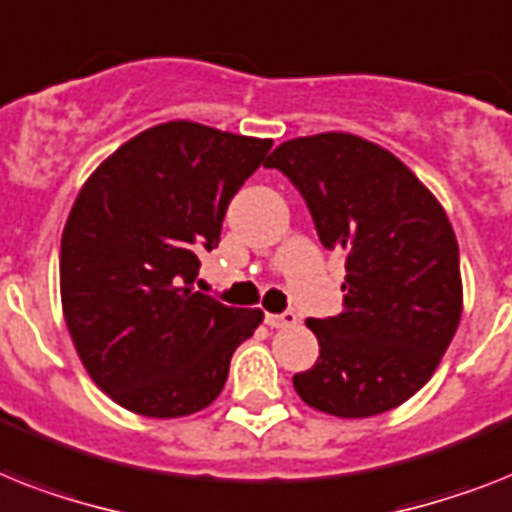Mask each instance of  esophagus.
I'll return each mask as SVG.
<instances>
[{
    "mask_svg": "<svg viewBox=\"0 0 512 512\" xmlns=\"http://www.w3.org/2000/svg\"><path fill=\"white\" fill-rule=\"evenodd\" d=\"M265 323L270 328H289L297 323V313H292V310H286V313H265Z\"/></svg>",
    "mask_w": 512,
    "mask_h": 512,
    "instance_id": "34e87169",
    "label": "esophagus"
}]
</instances>
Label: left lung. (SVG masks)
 I'll return each instance as SVG.
<instances>
[{
	"label": "left lung",
	"mask_w": 512,
	"mask_h": 512,
	"mask_svg": "<svg viewBox=\"0 0 512 512\" xmlns=\"http://www.w3.org/2000/svg\"><path fill=\"white\" fill-rule=\"evenodd\" d=\"M268 168L297 186L323 247L347 252L344 310L307 321L321 355L294 389L339 418L402 405L434 376L463 313L447 213L405 162L342 131L284 141Z\"/></svg>",
	"instance_id": "left-lung-1"
}]
</instances>
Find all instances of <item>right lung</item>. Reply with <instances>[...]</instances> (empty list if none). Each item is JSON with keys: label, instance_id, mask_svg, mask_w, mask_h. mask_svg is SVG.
Returning <instances> with one entry per match:
<instances>
[{"label": "right lung", "instance_id": "add662e5", "mask_svg": "<svg viewBox=\"0 0 512 512\" xmlns=\"http://www.w3.org/2000/svg\"><path fill=\"white\" fill-rule=\"evenodd\" d=\"M270 147L170 120L115 149L78 191L62 231V313L91 381L120 407L181 418L223 392L263 310L223 305L194 278Z\"/></svg>", "mask_w": 512, "mask_h": 512}]
</instances>
